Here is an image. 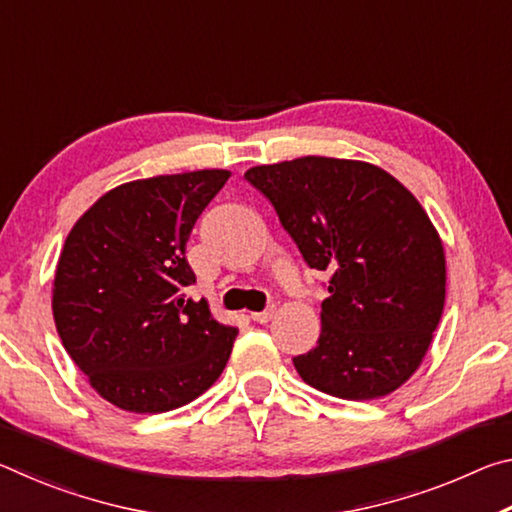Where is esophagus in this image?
<instances>
[{
    "mask_svg": "<svg viewBox=\"0 0 512 512\" xmlns=\"http://www.w3.org/2000/svg\"><path fill=\"white\" fill-rule=\"evenodd\" d=\"M273 314H275V307H268L264 311H253V314H250V318H253L255 323H268V320L273 318Z\"/></svg>",
    "mask_w": 512,
    "mask_h": 512,
    "instance_id": "1",
    "label": "esophagus"
}]
</instances>
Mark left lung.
I'll return each instance as SVG.
<instances>
[{
	"mask_svg": "<svg viewBox=\"0 0 512 512\" xmlns=\"http://www.w3.org/2000/svg\"><path fill=\"white\" fill-rule=\"evenodd\" d=\"M244 178L275 207L309 268L329 273L314 350L293 357L309 386L377 400L409 379L445 307V250L427 212L391 173L307 155Z\"/></svg>",
	"mask_w": 512,
	"mask_h": 512,
	"instance_id": "8db88e82",
	"label": "left lung"
}]
</instances>
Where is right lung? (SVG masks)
Segmentation results:
<instances>
[{
	"instance_id": "obj_1",
	"label": "right lung",
	"mask_w": 512,
	"mask_h": 512,
	"mask_svg": "<svg viewBox=\"0 0 512 512\" xmlns=\"http://www.w3.org/2000/svg\"><path fill=\"white\" fill-rule=\"evenodd\" d=\"M228 178L203 169L119 185L65 239L51 300L58 336L94 391L119 409L185 406L230 359L237 329L185 296L196 282L187 239Z\"/></svg>"
}]
</instances>
